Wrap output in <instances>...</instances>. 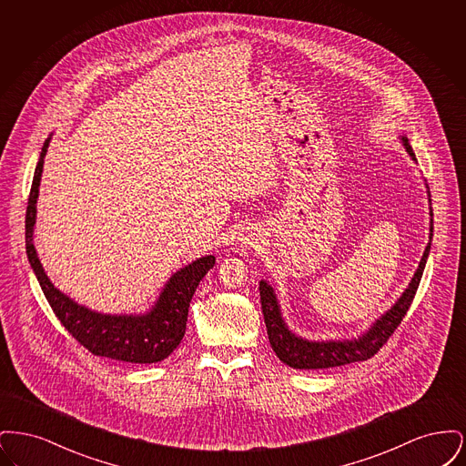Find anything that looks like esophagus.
I'll return each instance as SVG.
<instances>
[{"mask_svg":"<svg viewBox=\"0 0 466 466\" xmlns=\"http://www.w3.org/2000/svg\"><path fill=\"white\" fill-rule=\"evenodd\" d=\"M257 234H253V232H244L243 236H241V239H239V243L243 246L244 249H251V248H255V244H257Z\"/></svg>","mask_w":466,"mask_h":466,"instance_id":"1","label":"esophagus"}]
</instances>
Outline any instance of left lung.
<instances>
[{"mask_svg":"<svg viewBox=\"0 0 466 466\" xmlns=\"http://www.w3.org/2000/svg\"><path fill=\"white\" fill-rule=\"evenodd\" d=\"M403 148L407 154L416 162V156L412 152V147L407 139V136H400ZM428 188V185H426ZM428 202L431 204V196L428 190ZM431 238H433V209L430 206V243L424 248L421 262L416 268L409 287L400 295L399 300L380 314L376 321L365 330L360 333L358 337L351 339H329V340H310L304 339L300 335L289 330V325L285 323L281 306L276 295V289L272 285L262 279L260 281V302H262V312L266 319L267 335L268 342L274 350L278 358L287 363L291 369H300V370H321V369H332V367H340L355 361H363L369 360L370 356L376 355L377 351L382 348V344L391 337L395 329L401 323L405 318L407 310L412 304V299L418 291L420 281L422 278V270L426 266L430 248H431Z\"/></svg>","mask_w":466,"mask_h":466,"instance_id":"left-lung-1","label":"left lung"}]
</instances>
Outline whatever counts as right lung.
I'll return each instance as SVG.
<instances>
[{
  "label": "right lung",
  "mask_w": 466,
  "mask_h": 466,
  "mask_svg": "<svg viewBox=\"0 0 466 466\" xmlns=\"http://www.w3.org/2000/svg\"><path fill=\"white\" fill-rule=\"evenodd\" d=\"M52 134L45 139L44 148L35 169L31 194L25 211V253L31 268L44 289L45 297L65 325L92 355L105 356L127 363H157L171 355L187 329L190 300L202 278L215 266V257L206 255L177 270L164 289H160L154 306L139 314H105L75 302L66 293L56 289L48 279L35 248L36 202L40 194V179L44 173V158Z\"/></svg>",
  "instance_id": "obj_1"
}]
</instances>
